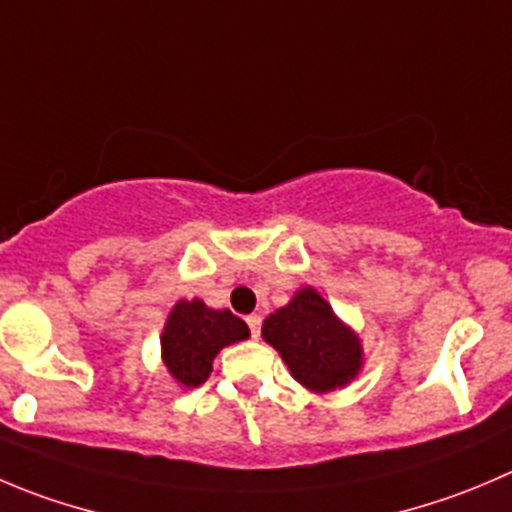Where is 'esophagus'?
<instances>
[{"label": "esophagus", "instance_id": "esophagus-1", "mask_svg": "<svg viewBox=\"0 0 512 512\" xmlns=\"http://www.w3.org/2000/svg\"><path fill=\"white\" fill-rule=\"evenodd\" d=\"M246 324H248V329H251V337L259 339L261 337V316L259 314L246 316Z\"/></svg>", "mask_w": 512, "mask_h": 512}]
</instances>
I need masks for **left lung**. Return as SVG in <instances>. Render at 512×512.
Segmentation results:
<instances>
[{
  "label": "left lung",
  "instance_id": "left-lung-1",
  "mask_svg": "<svg viewBox=\"0 0 512 512\" xmlns=\"http://www.w3.org/2000/svg\"><path fill=\"white\" fill-rule=\"evenodd\" d=\"M261 337L281 354L291 377L316 394L347 387L364 362L357 334L311 286L266 316Z\"/></svg>",
  "mask_w": 512,
  "mask_h": 512
}]
</instances>
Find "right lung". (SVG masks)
Listing matches in <instances>:
<instances>
[{"mask_svg":"<svg viewBox=\"0 0 512 512\" xmlns=\"http://www.w3.org/2000/svg\"><path fill=\"white\" fill-rule=\"evenodd\" d=\"M246 321L228 309H211L201 299H180L165 321L160 349L163 364L180 387H201L213 359L228 344L248 339Z\"/></svg>","mask_w":512,"mask_h":512,"instance_id":"add662e5","label":"right lung"}]
</instances>
